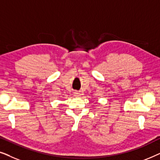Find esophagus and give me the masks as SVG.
<instances>
[{
  "instance_id": "1",
  "label": "esophagus",
  "mask_w": 160,
  "mask_h": 160,
  "mask_svg": "<svg viewBox=\"0 0 160 160\" xmlns=\"http://www.w3.org/2000/svg\"><path fill=\"white\" fill-rule=\"evenodd\" d=\"M74 96H75V97H80L81 96V94H80V92H77V91H76L75 92H74Z\"/></svg>"
}]
</instances>
